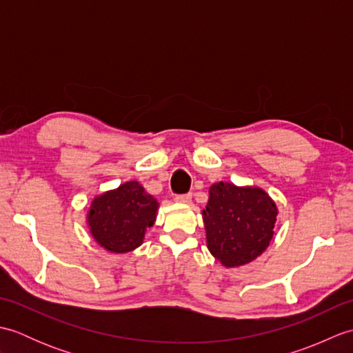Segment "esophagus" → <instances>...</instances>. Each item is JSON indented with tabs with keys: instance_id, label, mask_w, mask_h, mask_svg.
<instances>
[{
	"instance_id": "obj_1",
	"label": "esophagus",
	"mask_w": 353,
	"mask_h": 353,
	"mask_svg": "<svg viewBox=\"0 0 353 353\" xmlns=\"http://www.w3.org/2000/svg\"><path fill=\"white\" fill-rule=\"evenodd\" d=\"M192 199V194L188 192V194H177V196L174 197V200L177 201V203H190Z\"/></svg>"
}]
</instances>
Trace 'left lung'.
Returning a JSON list of instances; mask_svg holds the SVG:
<instances>
[{
    "mask_svg": "<svg viewBox=\"0 0 353 353\" xmlns=\"http://www.w3.org/2000/svg\"><path fill=\"white\" fill-rule=\"evenodd\" d=\"M277 208L265 191L219 182L203 211L208 249L226 267L258 258L273 238Z\"/></svg>",
    "mask_w": 353,
    "mask_h": 353,
    "instance_id": "obj_1",
    "label": "left lung"
}]
</instances>
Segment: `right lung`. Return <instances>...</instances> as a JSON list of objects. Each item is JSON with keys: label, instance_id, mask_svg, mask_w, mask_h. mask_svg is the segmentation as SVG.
Masks as SVG:
<instances>
[{"label": "right lung", "instance_id": "1", "mask_svg": "<svg viewBox=\"0 0 353 353\" xmlns=\"http://www.w3.org/2000/svg\"><path fill=\"white\" fill-rule=\"evenodd\" d=\"M156 199L132 181L97 197L88 214V223L101 247L125 253L142 244L145 229L152 228L156 220Z\"/></svg>", "mask_w": 353, "mask_h": 353}]
</instances>
